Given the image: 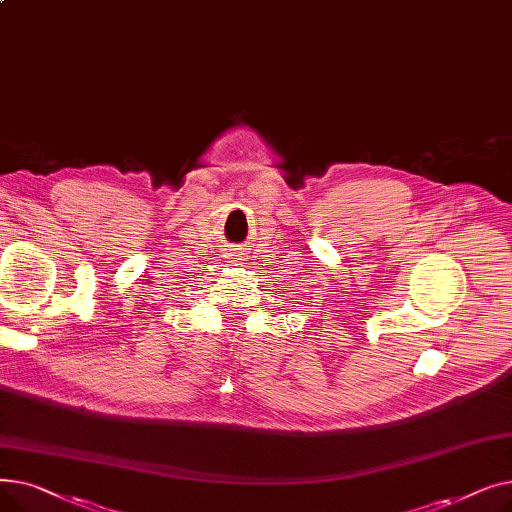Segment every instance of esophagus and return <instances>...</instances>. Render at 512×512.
<instances>
[{
  "mask_svg": "<svg viewBox=\"0 0 512 512\" xmlns=\"http://www.w3.org/2000/svg\"><path fill=\"white\" fill-rule=\"evenodd\" d=\"M232 257H234V259H236V261H240V255H232Z\"/></svg>",
  "mask_w": 512,
  "mask_h": 512,
  "instance_id": "1",
  "label": "esophagus"
}]
</instances>
